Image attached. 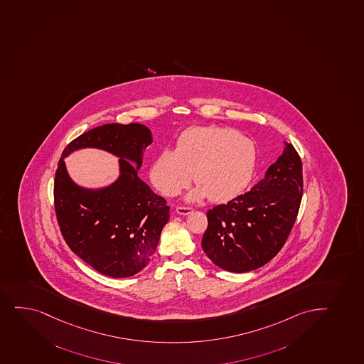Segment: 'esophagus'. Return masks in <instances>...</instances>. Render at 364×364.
I'll list each match as a JSON object with an SVG mask.
<instances>
[{"instance_id": "34e87169", "label": "esophagus", "mask_w": 364, "mask_h": 364, "mask_svg": "<svg viewBox=\"0 0 364 364\" xmlns=\"http://www.w3.org/2000/svg\"><path fill=\"white\" fill-rule=\"evenodd\" d=\"M193 212V209L191 207H183V205H180V207H176V213L180 214V215H188V214H191Z\"/></svg>"}]
</instances>
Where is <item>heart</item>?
<instances>
[{
  "instance_id": "obj_1",
  "label": "heart",
  "mask_w": 364,
  "mask_h": 364,
  "mask_svg": "<svg viewBox=\"0 0 364 364\" xmlns=\"http://www.w3.org/2000/svg\"><path fill=\"white\" fill-rule=\"evenodd\" d=\"M257 150L248 138L231 127H191L178 136L176 150L156 157L150 176L166 196H176L195 180L192 200L209 197L217 203L240 196L250 185Z\"/></svg>"
}]
</instances>
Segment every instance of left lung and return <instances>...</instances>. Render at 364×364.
I'll return each mask as SVG.
<instances>
[{"label": "left lung", "instance_id": "left-lung-1", "mask_svg": "<svg viewBox=\"0 0 364 364\" xmlns=\"http://www.w3.org/2000/svg\"><path fill=\"white\" fill-rule=\"evenodd\" d=\"M302 164L287 144L282 155L252 190L207 212L202 248L215 265L231 272L259 269L282 250L298 217Z\"/></svg>", "mask_w": 364, "mask_h": 364}]
</instances>
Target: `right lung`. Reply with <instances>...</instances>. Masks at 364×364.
Instances as JSON below:
<instances>
[{
    "label": "right lung",
    "instance_id": "add662e5",
    "mask_svg": "<svg viewBox=\"0 0 364 364\" xmlns=\"http://www.w3.org/2000/svg\"><path fill=\"white\" fill-rule=\"evenodd\" d=\"M151 143V132L139 123L104 124L70 141L58 162L54 209L63 237L83 262L110 277H129L141 271L169 219L167 200L138 176L143 151ZM81 146L119 155L118 181L97 192L73 183L63 157Z\"/></svg>",
    "mask_w": 364,
    "mask_h": 364
}]
</instances>
